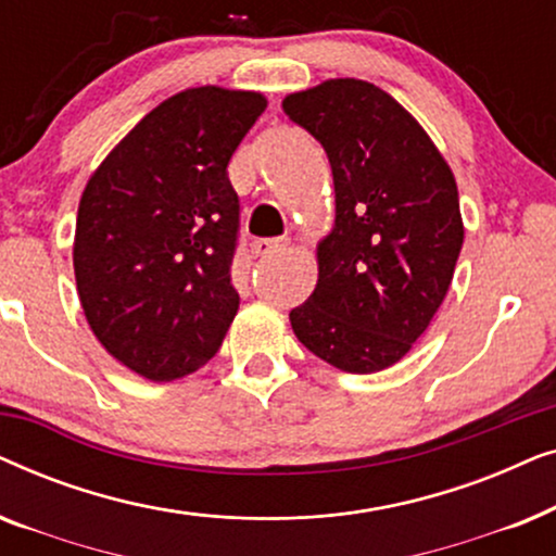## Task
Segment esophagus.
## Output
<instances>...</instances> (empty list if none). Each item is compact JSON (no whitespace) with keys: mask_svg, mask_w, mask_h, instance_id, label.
I'll use <instances>...</instances> for the list:
<instances>
[{"mask_svg":"<svg viewBox=\"0 0 556 556\" xmlns=\"http://www.w3.org/2000/svg\"><path fill=\"white\" fill-rule=\"evenodd\" d=\"M286 248H288L286 238H261V240L253 242V253L261 255V257L280 253V250H286Z\"/></svg>","mask_w":556,"mask_h":556,"instance_id":"34e87169","label":"esophagus"}]
</instances>
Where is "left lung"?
<instances>
[{"label":"left lung","instance_id":"obj_1","mask_svg":"<svg viewBox=\"0 0 556 556\" xmlns=\"http://www.w3.org/2000/svg\"><path fill=\"white\" fill-rule=\"evenodd\" d=\"M286 116L329 156L333 230L318 283L291 311L318 359L371 375L405 356L451 288L463 248L458 187L422 126L382 88L337 78L286 96Z\"/></svg>","mask_w":556,"mask_h":556}]
</instances>
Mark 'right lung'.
Wrapping results in <instances>:
<instances>
[{
  "label": "right lung",
  "instance_id": "obj_1",
  "mask_svg": "<svg viewBox=\"0 0 556 556\" xmlns=\"http://www.w3.org/2000/svg\"><path fill=\"white\" fill-rule=\"evenodd\" d=\"M265 105L253 90H181L124 136L80 197V306L105 352L151 382L207 364L238 314L240 200L227 164Z\"/></svg>",
  "mask_w": 556,
  "mask_h": 556
}]
</instances>
